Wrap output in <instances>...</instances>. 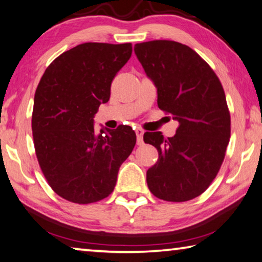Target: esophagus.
Wrapping results in <instances>:
<instances>
[{
  "label": "esophagus",
  "instance_id": "34e87169",
  "mask_svg": "<svg viewBox=\"0 0 262 262\" xmlns=\"http://www.w3.org/2000/svg\"><path fill=\"white\" fill-rule=\"evenodd\" d=\"M136 138H138V144L139 146H142L143 144V129H141V128H136Z\"/></svg>",
  "mask_w": 262,
  "mask_h": 262
}]
</instances>
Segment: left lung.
Here are the masks:
<instances>
[{
	"mask_svg": "<svg viewBox=\"0 0 262 262\" xmlns=\"http://www.w3.org/2000/svg\"><path fill=\"white\" fill-rule=\"evenodd\" d=\"M134 51L157 87L159 108L180 123L172 138L144 133V142L159 151L157 163L147 171L148 188L163 201H191L212 183L230 142L222 82L196 51L178 41H144Z\"/></svg>",
	"mask_w": 262,
	"mask_h": 262,
	"instance_id": "obj_1",
	"label": "left lung"
}]
</instances>
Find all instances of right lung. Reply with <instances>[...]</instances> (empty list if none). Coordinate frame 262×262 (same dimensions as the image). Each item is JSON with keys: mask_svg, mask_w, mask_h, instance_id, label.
I'll return each mask as SVG.
<instances>
[{"mask_svg": "<svg viewBox=\"0 0 262 262\" xmlns=\"http://www.w3.org/2000/svg\"><path fill=\"white\" fill-rule=\"evenodd\" d=\"M132 51L130 43L79 44L57 57L37 86L31 120L36 156L49 185L66 201L90 204L108 197L134 149L132 127L95 132L93 126Z\"/></svg>", "mask_w": 262, "mask_h": 262, "instance_id": "add662e5", "label": "right lung"}]
</instances>
